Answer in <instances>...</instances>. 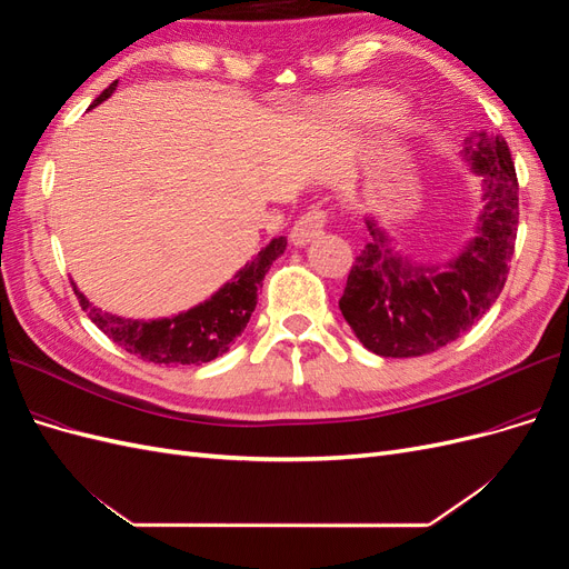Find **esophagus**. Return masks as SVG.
Returning a JSON list of instances; mask_svg holds the SVG:
<instances>
[{"label": "esophagus", "mask_w": 569, "mask_h": 569, "mask_svg": "<svg viewBox=\"0 0 569 569\" xmlns=\"http://www.w3.org/2000/svg\"><path fill=\"white\" fill-rule=\"evenodd\" d=\"M325 222H327V213L316 206V209L303 213L295 222V228H291V232H289V242L295 247H306L308 242H313L316 237L322 234Z\"/></svg>", "instance_id": "obj_1"}]
</instances>
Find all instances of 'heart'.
<instances>
[{
    "instance_id": "obj_1",
    "label": "heart",
    "mask_w": 569,
    "mask_h": 569,
    "mask_svg": "<svg viewBox=\"0 0 569 569\" xmlns=\"http://www.w3.org/2000/svg\"><path fill=\"white\" fill-rule=\"evenodd\" d=\"M399 101L389 94H358L341 101L332 111V120L339 132H349L372 123H385V120L399 116Z\"/></svg>"
}]
</instances>
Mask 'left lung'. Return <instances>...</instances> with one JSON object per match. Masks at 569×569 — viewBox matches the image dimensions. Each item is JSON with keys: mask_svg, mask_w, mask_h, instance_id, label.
<instances>
[{"mask_svg": "<svg viewBox=\"0 0 569 569\" xmlns=\"http://www.w3.org/2000/svg\"><path fill=\"white\" fill-rule=\"evenodd\" d=\"M458 157L481 182L475 237L453 258L418 263L366 213L368 244L356 256L339 311L363 347L385 358L432 353L485 316L508 278L518 237V178L508 142L487 130L462 140Z\"/></svg>", "mask_w": 569, "mask_h": 569, "instance_id": "8db88e82", "label": "left lung"}]
</instances>
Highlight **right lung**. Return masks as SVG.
<instances>
[{
  "mask_svg": "<svg viewBox=\"0 0 569 569\" xmlns=\"http://www.w3.org/2000/svg\"><path fill=\"white\" fill-rule=\"evenodd\" d=\"M118 88L113 80L109 88L101 92L92 107L107 101ZM287 249L284 237H274L270 244L258 251L244 268L234 272V278L222 284L209 299L187 308L168 318H123L109 311H101L82 291L76 287V297L82 311L104 332L111 341L128 353L140 356L149 363L163 366H199L209 360L228 353L234 339L244 332V327L258 303V289L263 287L266 272L272 261Z\"/></svg>",
  "mask_w": 569,
  "mask_h": 569,
  "instance_id": "right-lung-1",
  "label": "right lung"
}]
</instances>
